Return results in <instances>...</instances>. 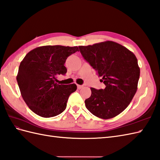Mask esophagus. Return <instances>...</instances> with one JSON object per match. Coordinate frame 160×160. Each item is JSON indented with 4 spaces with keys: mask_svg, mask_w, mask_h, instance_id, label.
I'll return each mask as SVG.
<instances>
[{
    "mask_svg": "<svg viewBox=\"0 0 160 160\" xmlns=\"http://www.w3.org/2000/svg\"><path fill=\"white\" fill-rule=\"evenodd\" d=\"M77 87H78V89H81V88H82L83 85H79V84H78V85H77Z\"/></svg>",
    "mask_w": 160,
    "mask_h": 160,
    "instance_id": "obj_1",
    "label": "esophagus"
}]
</instances>
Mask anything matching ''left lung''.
Returning <instances> with one entry per match:
<instances>
[{
    "label": "left lung",
    "instance_id": "8db88e82",
    "mask_svg": "<svg viewBox=\"0 0 160 160\" xmlns=\"http://www.w3.org/2000/svg\"><path fill=\"white\" fill-rule=\"evenodd\" d=\"M79 48L106 86L99 90L91 88V97L84 102L87 108L103 119L117 116L129 106L138 88L140 68L136 56L112 41Z\"/></svg>",
    "mask_w": 160,
    "mask_h": 160
}]
</instances>
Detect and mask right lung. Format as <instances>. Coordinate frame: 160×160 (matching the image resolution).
I'll return each mask as SVG.
<instances>
[{"label":"right lung","instance_id":"right-lung-1","mask_svg":"<svg viewBox=\"0 0 160 160\" xmlns=\"http://www.w3.org/2000/svg\"><path fill=\"white\" fill-rule=\"evenodd\" d=\"M78 47L44 46L30 51L20 62L16 77L22 97L33 112L44 118L62 112L75 84H58L57 76L65 75L64 64Z\"/></svg>","mask_w":160,"mask_h":160}]
</instances>
